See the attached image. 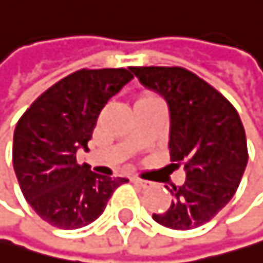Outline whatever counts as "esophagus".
<instances>
[{
	"mask_svg": "<svg viewBox=\"0 0 263 263\" xmlns=\"http://www.w3.org/2000/svg\"><path fill=\"white\" fill-rule=\"evenodd\" d=\"M130 182H134L136 185H141V187H149V182L147 180H142L139 177H130Z\"/></svg>",
	"mask_w": 263,
	"mask_h": 263,
	"instance_id": "esophagus-1",
	"label": "esophagus"
}]
</instances>
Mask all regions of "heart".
Listing matches in <instances>:
<instances>
[{"mask_svg":"<svg viewBox=\"0 0 263 263\" xmlns=\"http://www.w3.org/2000/svg\"><path fill=\"white\" fill-rule=\"evenodd\" d=\"M147 98H154V96H145V98H142V99H147Z\"/></svg>","mask_w":263,"mask_h":263,"instance_id":"1","label":"heart"}]
</instances>
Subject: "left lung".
<instances>
[{"mask_svg":"<svg viewBox=\"0 0 263 263\" xmlns=\"http://www.w3.org/2000/svg\"><path fill=\"white\" fill-rule=\"evenodd\" d=\"M130 71L167 101L171 161L185 169V182L171 189L169 209L152 214V219L176 230L204 226L234 197L249 161L239 112L226 96L185 67Z\"/></svg>","mask_w":263,"mask_h":263,"instance_id":"left-lung-1","label":"left lung"}]
</instances>
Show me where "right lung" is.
<instances>
[{
    "label": "right lung",
    "mask_w": 263,
    "mask_h": 263,
    "mask_svg": "<svg viewBox=\"0 0 263 263\" xmlns=\"http://www.w3.org/2000/svg\"><path fill=\"white\" fill-rule=\"evenodd\" d=\"M133 79L130 71L79 69L44 91L16 124L13 167L34 212L58 229H79L104 212L127 179L99 176L78 164L106 102Z\"/></svg>",
    "instance_id": "right-lung-1"
}]
</instances>
